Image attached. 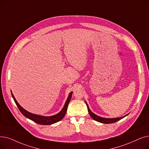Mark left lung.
I'll list each match as a JSON object with an SVG mask.
<instances>
[{
  "instance_id": "obj_1",
  "label": "left lung",
  "mask_w": 149,
  "mask_h": 149,
  "mask_svg": "<svg viewBox=\"0 0 149 149\" xmlns=\"http://www.w3.org/2000/svg\"><path fill=\"white\" fill-rule=\"evenodd\" d=\"M86 104L87 105V108H88V111L89 113V115L91 116V117L94 120L97 121L99 122L100 123H103V124H111V123H114L116 122H117L120 119H122V118H124L125 116H127L128 114H126L124 116H122V117H120V118H102L100 117V116H99L95 114L94 113H93L91 111V109L89 108V106L88 105L87 102L85 101Z\"/></svg>"
}]
</instances>
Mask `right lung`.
Listing matches in <instances>:
<instances>
[{"label": "right lung", "instance_id": "1", "mask_svg": "<svg viewBox=\"0 0 149 149\" xmlns=\"http://www.w3.org/2000/svg\"><path fill=\"white\" fill-rule=\"evenodd\" d=\"M11 95L13 97V98L17 107H18L19 110H20L21 113L25 116V117H26L27 118L34 121L35 122L37 123V124H38L51 125V124H55V123H56L57 122H59L64 117V116H65L66 111H67V109H68L69 103L71 99V97H72V91H71L69 93V94L68 97V99L65 102V104H64L61 110L58 113H57L53 116H41V115L35 114L31 113L29 112L28 111L25 110V109H24L19 104V103L16 100L14 95L13 94L11 91Z\"/></svg>", "mask_w": 149, "mask_h": 149}]
</instances>
